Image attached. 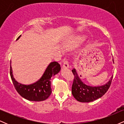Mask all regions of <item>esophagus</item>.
<instances>
[{"instance_id": "obj_1", "label": "esophagus", "mask_w": 124, "mask_h": 124, "mask_svg": "<svg viewBox=\"0 0 124 124\" xmlns=\"http://www.w3.org/2000/svg\"><path fill=\"white\" fill-rule=\"evenodd\" d=\"M63 68H68L69 67V63H68V61L67 60H65L63 61V66H62Z\"/></svg>"}]
</instances>
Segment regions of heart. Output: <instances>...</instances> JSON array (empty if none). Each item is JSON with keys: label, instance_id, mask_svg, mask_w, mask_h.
Masks as SVG:
<instances>
[{"label": "heart", "instance_id": "heart-1", "mask_svg": "<svg viewBox=\"0 0 124 124\" xmlns=\"http://www.w3.org/2000/svg\"><path fill=\"white\" fill-rule=\"evenodd\" d=\"M84 39H85V38H84L83 37H80L78 38L77 41H78V42H81V41H83Z\"/></svg>", "mask_w": 124, "mask_h": 124}]
</instances>
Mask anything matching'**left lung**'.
Wrapping results in <instances>:
<instances>
[{"mask_svg": "<svg viewBox=\"0 0 124 124\" xmlns=\"http://www.w3.org/2000/svg\"><path fill=\"white\" fill-rule=\"evenodd\" d=\"M114 61V60H113ZM74 75L72 86V93L75 99L82 103H89L101 97L108 91L112 82V77L106 85L101 86H87L82 82L78 76L76 69L72 70Z\"/></svg>", "mask_w": 124, "mask_h": 124, "instance_id": "1", "label": "left lung"}]
</instances>
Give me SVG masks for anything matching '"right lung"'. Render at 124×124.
I'll list each match as a JSON object with an SVG mask.
<instances>
[{"label": "right lung", "mask_w": 124, "mask_h": 124, "mask_svg": "<svg viewBox=\"0 0 124 124\" xmlns=\"http://www.w3.org/2000/svg\"><path fill=\"white\" fill-rule=\"evenodd\" d=\"M21 35L17 38L18 39ZM61 70L60 65L57 62L50 63L41 79L35 83L30 85H24L18 83L13 76L12 69L10 68V74L15 88L21 97L30 101H41L49 97L52 92L51 87V78L57 74Z\"/></svg>", "instance_id": "1"}]
</instances>
